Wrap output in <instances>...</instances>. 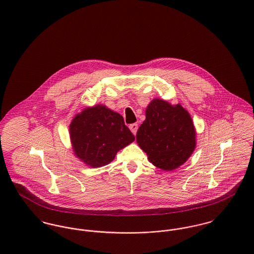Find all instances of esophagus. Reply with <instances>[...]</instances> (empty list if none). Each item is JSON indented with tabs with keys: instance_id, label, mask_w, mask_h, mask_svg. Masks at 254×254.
<instances>
[{
	"instance_id": "obj_1",
	"label": "esophagus",
	"mask_w": 254,
	"mask_h": 254,
	"mask_svg": "<svg viewBox=\"0 0 254 254\" xmlns=\"http://www.w3.org/2000/svg\"><path fill=\"white\" fill-rule=\"evenodd\" d=\"M129 128H130V130L132 131V133H133L134 135H136V134H137V131H138V124H137V123L130 124Z\"/></svg>"
}]
</instances>
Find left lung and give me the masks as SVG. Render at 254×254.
I'll return each mask as SVG.
<instances>
[{
	"label": "left lung",
	"instance_id": "8db88e82",
	"mask_svg": "<svg viewBox=\"0 0 254 254\" xmlns=\"http://www.w3.org/2000/svg\"><path fill=\"white\" fill-rule=\"evenodd\" d=\"M137 142L156 167L178 168L195 147L192 120L182 106L155 99L145 110V120L137 132Z\"/></svg>",
	"mask_w": 254,
	"mask_h": 254
}]
</instances>
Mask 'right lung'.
Returning a JSON list of instances; mask_svg holds the SVG:
<instances>
[{"instance_id":"right-lung-1","label":"right lung","mask_w":254,"mask_h":254,"mask_svg":"<svg viewBox=\"0 0 254 254\" xmlns=\"http://www.w3.org/2000/svg\"><path fill=\"white\" fill-rule=\"evenodd\" d=\"M69 131L76 156L92 167L109 164L119 149L135 140L123 117L105 106L77 114Z\"/></svg>"}]
</instances>
